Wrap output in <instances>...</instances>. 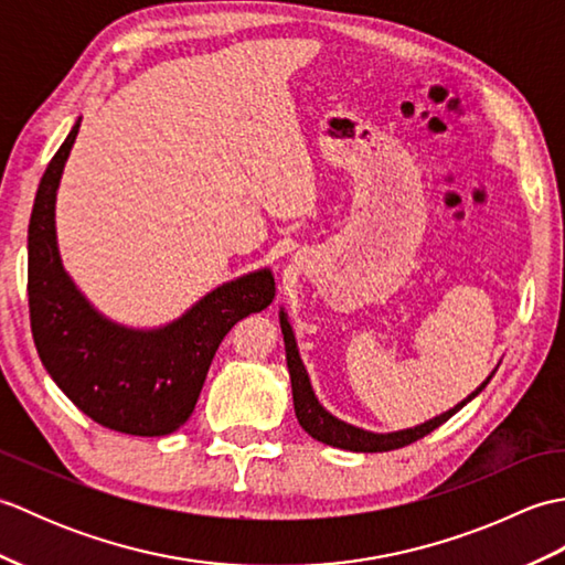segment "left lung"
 Segmentation results:
<instances>
[{"mask_svg":"<svg viewBox=\"0 0 565 565\" xmlns=\"http://www.w3.org/2000/svg\"><path fill=\"white\" fill-rule=\"evenodd\" d=\"M279 320H281L284 344H286V364H289V374H291V391H294V407H296L298 425H301L313 439H318L322 444H330V447H338V449L374 454V451H391V449L407 447V444L423 439L425 435H429V431H435L439 425L447 423L451 415L459 413L468 401H473L476 395L488 386V381L493 379V374H490L481 383V386H478L471 395H468L466 401H461L459 405H454L449 413L429 419V423H425V425L413 427V429H403V431H391V435H374V431L352 427V425L342 423V419L332 417L326 411V407L318 403L313 388H310V379L306 374V366L301 362V356H298L294 330L289 326V320H286L284 310L279 313Z\"/></svg>","mask_w":565,"mask_h":565,"instance_id":"obj_1","label":"left lung"}]
</instances>
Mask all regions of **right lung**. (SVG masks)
Segmentation results:
<instances>
[{"label": "right lung", "instance_id": "right-lung-1", "mask_svg": "<svg viewBox=\"0 0 565 565\" xmlns=\"http://www.w3.org/2000/svg\"><path fill=\"white\" fill-rule=\"evenodd\" d=\"M79 121L47 162L29 223V313L47 374L84 415L116 431L162 437L194 413L218 344L274 298L269 269L223 284L160 330H128L94 310L70 281L55 243V191Z\"/></svg>", "mask_w": 565, "mask_h": 565}]
</instances>
